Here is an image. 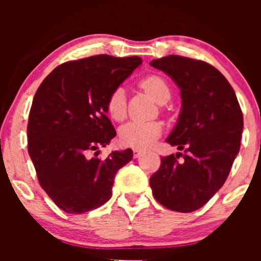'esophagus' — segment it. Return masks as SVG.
I'll return each instance as SVG.
<instances>
[{
    "label": "esophagus",
    "instance_id": "1",
    "mask_svg": "<svg viewBox=\"0 0 261 261\" xmlns=\"http://www.w3.org/2000/svg\"><path fill=\"white\" fill-rule=\"evenodd\" d=\"M141 155H142V151H140V149H134V157L135 158H140Z\"/></svg>",
    "mask_w": 261,
    "mask_h": 261
}]
</instances>
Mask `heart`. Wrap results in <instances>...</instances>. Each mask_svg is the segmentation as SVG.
Here are the masks:
<instances>
[{
	"instance_id": "1",
	"label": "heart",
	"mask_w": 261,
	"mask_h": 261,
	"mask_svg": "<svg viewBox=\"0 0 261 261\" xmlns=\"http://www.w3.org/2000/svg\"><path fill=\"white\" fill-rule=\"evenodd\" d=\"M140 87L158 104H164L170 99V88L167 81L158 74H149L140 81ZM107 112L115 121H121L126 115L125 92L118 87L107 99ZM162 135V125L158 122L131 121L125 124L119 131L122 145L136 149L147 148Z\"/></svg>"
}]
</instances>
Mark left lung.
<instances>
[{"mask_svg":"<svg viewBox=\"0 0 261 261\" xmlns=\"http://www.w3.org/2000/svg\"><path fill=\"white\" fill-rule=\"evenodd\" d=\"M180 88L181 112L166 141L181 153L161 158L149 178L154 199L164 207L193 212L226 181L241 147L243 114L232 86L207 62L169 55L149 62Z\"/></svg>","mask_w":261,"mask_h":261,"instance_id":"left-lung-1","label":"left lung"}]
</instances>
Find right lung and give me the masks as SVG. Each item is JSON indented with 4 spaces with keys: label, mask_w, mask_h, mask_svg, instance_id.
<instances>
[{
    "label": "right lung",
    "mask_w": 261,
    "mask_h": 261,
    "mask_svg": "<svg viewBox=\"0 0 261 261\" xmlns=\"http://www.w3.org/2000/svg\"><path fill=\"white\" fill-rule=\"evenodd\" d=\"M139 56L95 55L58 66L39 86L27 133L39 184L67 214H83L112 197L116 172L133 160V149L93 157L116 131L107 99L139 67Z\"/></svg>",
    "instance_id": "1"
}]
</instances>
